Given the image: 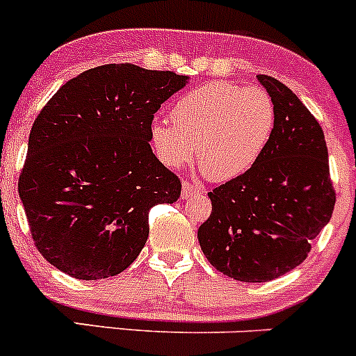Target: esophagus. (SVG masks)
Segmentation results:
<instances>
[{"label":"esophagus","mask_w":356,"mask_h":356,"mask_svg":"<svg viewBox=\"0 0 356 356\" xmlns=\"http://www.w3.org/2000/svg\"><path fill=\"white\" fill-rule=\"evenodd\" d=\"M202 188L199 187V185L192 184V181H184V185H181V197H192V195L195 194H201Z\"/></svg>","instance_id":"obj_1"}]
</instances>
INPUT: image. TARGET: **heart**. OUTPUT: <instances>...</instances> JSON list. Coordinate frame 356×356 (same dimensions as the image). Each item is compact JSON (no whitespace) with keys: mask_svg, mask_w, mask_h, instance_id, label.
<instances>
[{"mask_svg":"<svg viewBox=\"0 0 356 356\" xmlns=\"http://www.w3.org/2000/svg\"><path fill=\"white\" fill-rule=\"evenodd\" d=\"M168 122L152 125V145L169 168L197 161L213 180L245 175L273 138L276 110L260 87L209 82L184 94L169 110Z\"/></svg>","mask_w":356,"mask_h":356,"instance_id":"b5f03b06","label":"heart"}]
</instances>
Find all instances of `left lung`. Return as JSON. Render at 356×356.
Masks as SVG:
<instances>
[{
	"mask_svg": "<svg viewBox=\"0 0 356 356\" xmlns=\"http://www.w3.org/2000/svg\"><path fill=\"white\" fill-rule=\"evenodd\" d=\"M276 110L273 138L245 175L208 192L211 215L197 239L213 267L262 283L296 269L336 204L323 131L280 80L257 74Z\"/></svg>",
	"mask_w": 356,
	"mask_h": 356,
	"instance_id": "8db88e82",
	"label": "left lung"
}]
</instances>
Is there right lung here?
Segmentation results:
<instances>
[{
    "mask_svg": "<svg viewBox=\"0 0 356 356\" xmlns=\"http://www.w3.org/2000/svg\"><path fill=\"white\" fill-rule=\"evenodd\" d=\"M188 76L104 64L64 83L31 127L19 195L43 259L76 280L117 276L148 239V213L181 181L154 155L152 120Z\"/></svg>",
    "mask_w": 356,
    "mask_h": 356,
    "instance_id": "add662e5",
    "label": "right lung"
}]
</instances>
